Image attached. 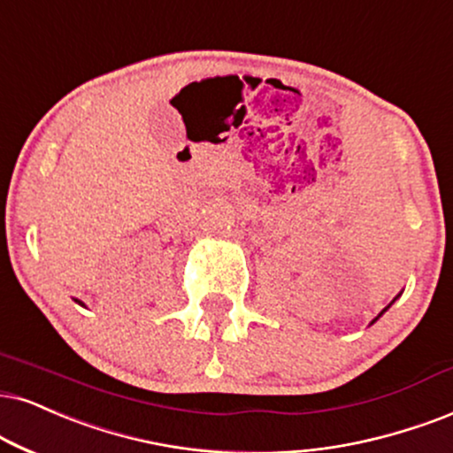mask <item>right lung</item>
I'll list each match as a JSON object with an SVG mask.
<instances>
[{
	"mask_svg": "<svg viewBox=\"0 0 453 453\" xmlns=\"http://www.w3.org/2000/svg\"><path fill=\"white\" fill-rule=\"evenodd\" d=\"M79 303H81V301H79Z\"/></svg>",
	"mask_w": 453,
	"mask_h": 453,
	"instance_id": "obj_1",
	"label": "right lung"
}]
</instances>
